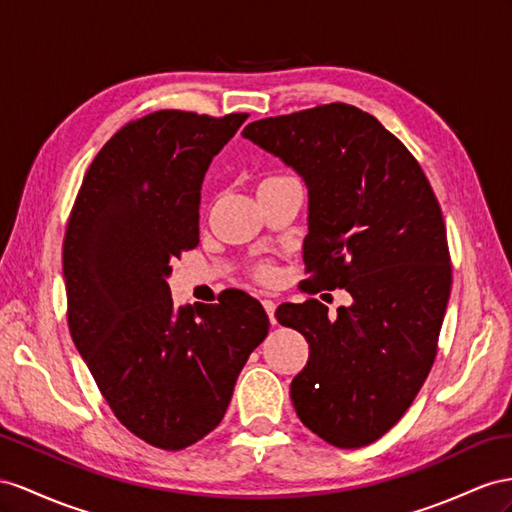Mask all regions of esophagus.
I'll return each instance as SVG.
<instances>
[{
    "instance_id": "obj_1",
    "label": "esophagus",
    "mask_w": 512,
    "mask_h": 512,
    "mask_svg": "<svg viewBox=\"0 0 512 512\" xmlns=\"http://www.w3.org/2000/svg\"><path fill=\"white\" fill-rule=\"evenodd\" d=\"M261 303H264V309L268 313L270 324H277V320H274V309H277V303H274V300H270V298H264V300H261Z\"/></svg>"
}]
</instances>
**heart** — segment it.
<instances>
[{
	"label": "heart",
	"instance_id": "heart-1",
	"mask_svg": "<svg viewBox=\"0 0 512 512\" xmlns=\"http://www.w3.org/2000/svg\"><path fill=\"white\" fill-rule=\"evenodd\" d=\"M259 274H261V279H268V277H270V274H272V270H270L268 266H264V268H261V270H259Z\"/></svg>",
	"mask_w": 512,
	"mask_h": 512
}]
</instances>
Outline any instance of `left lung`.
<instances>
[{
  "label": "left lung",
  "instance_id": "1",
  "mask_svg": "<svg viewBox=\"0 0 512 512\" xmlns=\"http://www.w3.org/2000/svg\"><path fill=\"white\" fill-rule=\"evenodd\" d=\"M242 136L305 181L303 283L352 296L337 316L316 298L274 313L309 344L290 387L296 415L331 445L361 448L409 409L437 355L452 287L437 196L409 149L348 103L261 119Z\"/></svg>",
  "mask_w": 512,
  "mask_h": 512
}]
</instances>
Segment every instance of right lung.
Masks as SVG:
<instances>
[{
    "label": "right lung",
    "mask_w": 512,
    "mask_h": 512,
    "mask_svg": "<svg viewBox=\"0 0 512 512\" xmlns=\"http://www.w3.org/2000/svg\"><path fill=\"white\" fill-rule=\"evenodd\" d=\"M248 114L160 110L103 144L62 244L69 331L119 422L183 450L227 413L270 320L242 290L175 307L170 261L199 244L203 177Z\"/></svg>",
    "instance_id": "right-lung-1"
}]
</instances>
